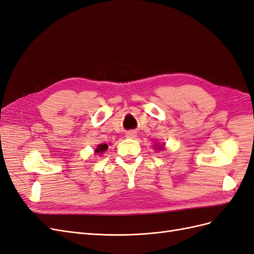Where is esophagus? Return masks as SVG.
<instances>
[{"instance_id": "34e87169", "label": "esophagus", "mask_w": 254, "mask_h": 254, "mask_svg": "<svg viewBox=\"0 0 254 254\" xmlns=\"http://www.w3.org/2000/svg\"><path fill=\"white\" fill-rule=\"evenodd\" d=\"M135 135H136V134H135L134 131H127V132H126V136H127V137H130V139H133V137H134Z\"/></svg>"}]
</instances>
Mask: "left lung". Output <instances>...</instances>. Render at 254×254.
I'll return each instance as SVG.
<instances>
[{
    "instance_id": "left-lung-1",
    "label": "left lung",
    "mask_w": 254,
    "mask_h": 254,
    "mask_svg": "<svg viewBox=\"0 0 254 254\" xmlns=\"http://www.w3.org/2000/svg\"><path fill=\"white\" fill-rule=\"evenodd\" d=\"M159 148H162V147H161V146H160V147Z\"/></svg>"
}]
</instances>
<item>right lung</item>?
I'll return each instance as SVG.
<instances>
[{
	"instance_id": "1",
	"label": "right lung",
	"mask_w": 254,
	"mask_h": 254,
	"mask_svg": "<svg viewBox=\"0 0 254 254\" xmlns=\"http://www.w3.org/2000/svg\"><path fill=\"white\" fill-rule=\"evenodd\" d=\"M107 148H108V145L107 144H101V145H98L97 146V148H96V152L97 153H102L103 151H105Z\"/></svg>"
}]
</instances>
